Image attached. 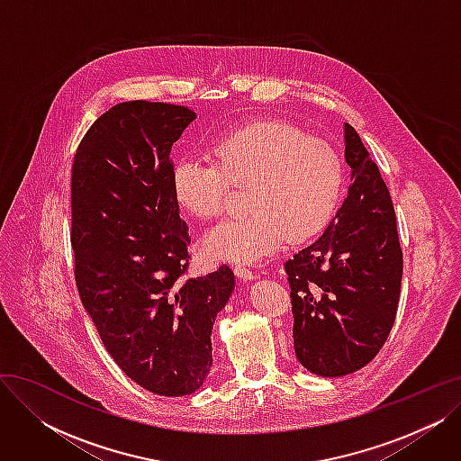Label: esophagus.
Segmentation results:
<instances>
[{
    "label": "esophagus",
    "mask_w": 461,
    "mask_h": 461,
    "mask_svg": "<svg viewBox=\"0 0 461 461\" xmlns=\"http://www.w3.org/2000/svg\"><path fill=\"white\" fill-rule=\"evenodd\" d=\"M235 275L239 278H243V280H254L256 278V273L252 269H249L247 265H243V263H235Z\"/></svg>",
    "instance_id": "esophagus-1"
}]
</instances>
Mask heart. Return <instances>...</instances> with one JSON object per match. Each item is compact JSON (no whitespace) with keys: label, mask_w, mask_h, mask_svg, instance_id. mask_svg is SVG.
Returning a JSON list of instances; mask_svg holds the SVG:
<instances>
[{"label":"heart","mask_w":461,"mask_h":461,"mask_svg":"<svg viewBox=\"0 0 461 461\" xmlns=\"http://www.w3.org/2000/svg\"><path fill=\"white\" fill-rule=\"evenodd\" d=\"M214 160L185 157L172 185L183 211L198 221L218 218L233 186H247L245 216L205 237L207 250L228 261H261L287 239L303 243L321 233L340 205L344 164L330 143L278 119L252 121L218 136Z\"/></svg>","instance_id":"1"}]
</instances>
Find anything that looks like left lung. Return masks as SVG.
Instances as JSON below:
<instances>
[{
    "mask_svg": "<svg viewBox=\"0 0 461 461\" xmlns=\"http://www.w3.org/2000/svg\"><path fill=\"white\" fill-rule=\"evenodd\" d=\"M344 136L348 198L316 243L284 263L295 355L325 377L353 374L379 353L396 320L403 269L389 188L349 123Z\"/></svg>",
    "mask_w": 461,
    "mask_h": 461,
    "instance_id": "left-lung-1",
    "label": "left lung"
}]
</instances>
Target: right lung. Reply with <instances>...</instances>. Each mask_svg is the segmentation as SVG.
<instances>
[{
	"label": "right lung",
	"mask_w": 461,
	"mask_h": 461,
	"mask_svg": "<svg viewBox=\"0 0 461 461\" xmlns=\"http://www.w3.org/2000/svg\"><path fill=\"white\" fill-rule=\"evenodd\" d=\"M194 119L167 103L115 104L89 127L70 172V245L84 308L115 365L160 396L203 384L212 323L235 285L228 265L188 276L190 235L169 153Z\"/></svg>",
	"instance_id": "right-lung-1"
}]
</instances>
